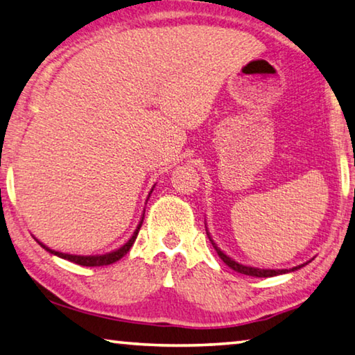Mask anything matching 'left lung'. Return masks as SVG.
<instances>
[{
    "instance_id": "1",
    "label": "left lung",
    "mask_w": 355,
    "mask_h": 355,
    "mask_svg": "<svg viewBox=\"0 0 355 355\" xmlns=\"http://www.w3.org/2000/svg\"><path fill=\"white\" fill-rule=\"evenodd\" d=\"M208 235V234H207ZM208 239H210V235H208ZM210 241H211V245H213V248L216 250V252H218V256L223 259V262L226 263V266H229L230 268L232 270H235V272H239V273H243V275H248V277H256V278H268V277H277V275H283V273H288V272H294V270H297V268H302L303 266H305V263H303V266H299V267H294V268H291V270H263V268H254V267H246V266H241V263H239V262H235V261H232V259H230L229 256H226L224 254V252L218 248V246L213 243V240L210 239Z\"/></svg>"
}]
</instances>
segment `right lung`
<instances>
[{"label": "right lung", "instance_id": "1", "mask_svg": "<svg viewBox=\"0 0 355 355\" xmlns=\"http://www.w3.org/2000/svg\"><path fill=\"white\" fill-rule=\"evenodd\" d=\"M142 223H144V218H142V221H140V224L137 226L136 232L132 234V237H131V239H129L128 243L123 245L120 250L112 251V252H109V254H103V256H74V254H64V252L53 251V250L47 248L46 245H42V243H41V241H37V243L41 245L44 250H47L49 252H52V254L58 256V257H63V259H67V261H71V262H74V263H78V266H83V267L110 266V263H114V262H116V261H120V259H121L123 256H125L129 250H131V246L134 245V241H136V239H137V234H139V230H140V226H142Z\"/></svg>", "mask_w": 355, "mask_h": 355}]
</instances>
